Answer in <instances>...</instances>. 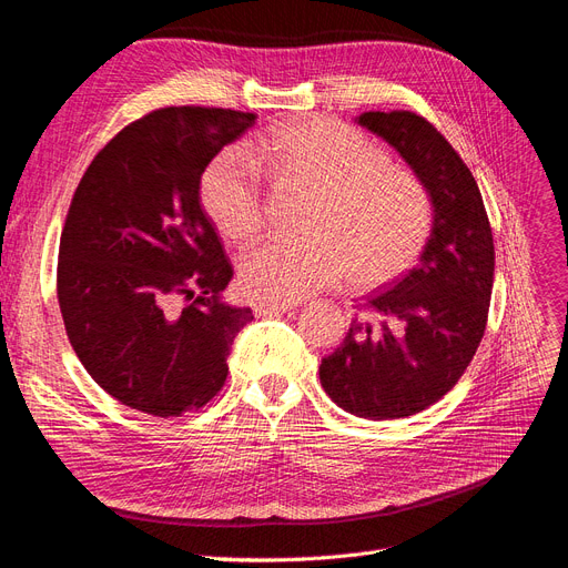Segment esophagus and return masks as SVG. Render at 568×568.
<instances>
[{"instance_id": "34e87169", "label": "esophagus", "mask_w": 568, "mask_h": 568, "mask_svg": "<svg viewBox=\"0 0 568 568\" xmlns=\"http://www.w3.org/2000/svg\"><path fill=\"white\" fill-rule=\"evenodd\" d=\"M293 307V303H275V301H258L256 305H254V312H256V316H272V314H286V312H291Z\"/></svg>"}]
</instances>
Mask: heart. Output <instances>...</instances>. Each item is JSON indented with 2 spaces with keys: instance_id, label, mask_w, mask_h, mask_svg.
Returning a JSON list of instances; mask_svg holds the SVG:
<instances>
[{
  "instance_id": "1",
  "label": "heart",
  "mask_w": 568,
  "mask_h": 568,
  "mask_svg": "<svg viewBox=\"0 0 568 568\" xmlns=\"http://www.w3.org/2000/svg\"><path fill=\"white\" fill-rule=\"evenodd\" d=\"M272 176L316 191L307 240H270L240 263L254 298L291 303L343 277L356 286L392 282L410 267L434 229V205L422 181L389 165V155L349 125L305 121L252 146ZM202 202L233 242L263 229V181L242 149L216 155L202 176Z\"/></svg>"
}]
</instances>
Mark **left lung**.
Instances as JSON below:
<instances>
[{"label": "left lung", "mask_w": 568, "mask_h": 568, "mask_svg": "<svg viewBox=\"0 0 568 568\" xmlns=\"http://www.w3.org/2000/svg\"><path fill=\"white\" fill-rule=\"evenodd\" d=\"M422 181L434 229L417 265L363 305L322 358L324 392L363 419H400L443 398L478 349L494 282V240L478 184L443 134L413 111L354 119Z\"/></svg>", "instance_id": "1"}]
</instances>
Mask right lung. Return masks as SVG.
I'll return each instance as SVG.
<instances>
[{"label": "right lung", "mask_w": 568, "mask_h": 568, "mask_svg": "<svg viewBox=\"0 0 568 568\" xmlns=\"http://www.w3.org/2000/svg\"><path fill=\"white\" fill-rule=\"evenodd\" d=\"M254 123L231 109H158L95 155L72 197L62 322L88 375L132 410L181 417L210 403L254 320L223 301L233 267L200 205L202 172Z\"/></svg>", "instance_id": "obj_1"}]
</instances>
